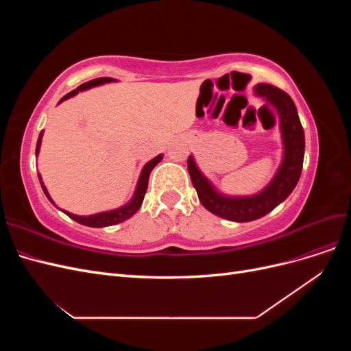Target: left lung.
Masks as SVG:
<instances>
[{
    "label": "left lung",
    "mask_w": 351,
    "mask_h": 351,
    "mask_svg": "<svg viewBox=\"0 0 351 351\" xmlns=\"http://www.w3.org/2000/svg\"><path fill=\"white\" fill-rule=\"evenodd\" d=\"M258 97L271 104L280 115V130L282 137V161L271 183L252 196H227L219 193L209 180L202 174L190 155L187 168L199 200L209 212L221 218L236 222H249L262 218L277 208L294 190L299 182L304 158V132L290 95L268 83L254 86ZM267 108V107H263Z\"/></svg>",
    "instance_id": "obj_1"
}]
</instances>
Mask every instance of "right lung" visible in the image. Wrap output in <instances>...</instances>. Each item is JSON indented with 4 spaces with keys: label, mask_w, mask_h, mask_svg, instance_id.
I'll return each mask as SVG.
<instances>
[{
    "label": "right lung",
    "mask_w": 351,
    "mask_h": 351,
    "mask_svg": "<svg viewBox=\"0 0 351 351\" xmlns=\"http://www.w3.org/2000/svg\"><path fill=\"white\" fill-rule=\"evenodd\" d=\"M111 82H117L115 79L112 77H98V79H93V80H89L86 83L80 84V86L77 89H74L71 92H69L66 97H62L60 99L58 104H61L62 101H66L71 97H74V95H77L79 92L82 90H88L90 88H95V86H101V84L104 83H111ZM42 136H44V132L39 133V137H38V143H36V156L39 154V149H40V142H42ZM162 159V155H158L155 156L154 159H151L149 162H147L142 173H141V177L139 180H137V186H136V190H134V195L133 197L127 202V204L121 208H117V209H112V210H105V212H99V214H93V215H88V217H82V215H74V214H70V212L61 209L62 212H64L66 215H69L71 219H74L76 222H79V224L82 226H86V227H93V228H101V227H108V226H115V224H120V222L129 219L130 217H133L137 210H139V208L142 206V202H143V197H145V193L147 190V182H149V174L152 169L155 168V165L161 161ZM39 177V182H40V186H42V190H44V193L47 195V197L52 202L47 187L44 186V183H42V178H40V174H38ZM54 204V202H52Z\"/></svg>",
    "instance_id": "add662e5"
}]
</instances>
